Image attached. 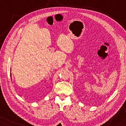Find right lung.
<instances>
[{"instance_id":"right-lung-1","label":"right lung","mask_w":126,"mask_h":126,"mask_svg":"<svg viewBox=\"0 0 126 126\" xmlns=\"http://www.w3.org/2000/svg\"><path fill=\"white\" fill-rule=\"evenodd\" d=\"M10 75H11V74H10Z\"/></svg>"}]
</instances>
